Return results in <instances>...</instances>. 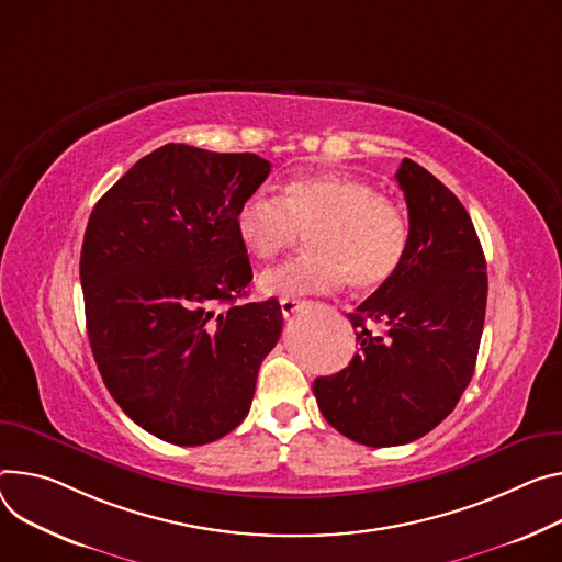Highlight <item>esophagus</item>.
Masks as SVG:
<instances>
[{
  "instance_id": "obj_1",
  "label": "esophagus",
  "mask_w": 562,
  "mask_h": 562,
  "mask_svg": "<svg viewBox=\"0 0 562 562\" xmlns=\"http://www.w3.org/2000/svg\"><path fill=\"white\" fill-rule=\"evenodd\" d=\"M280 310H282V316H284V318H291V316L300 310V300H295V297H282V300H280Z\"/></svg>"
}]
</instances>
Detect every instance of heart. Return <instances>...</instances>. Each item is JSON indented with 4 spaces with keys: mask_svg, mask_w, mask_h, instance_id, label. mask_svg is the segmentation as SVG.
<instances>
[{
    "mask_svg": "<svg viewBox=\"0 0 562 562\" xmlns=\"http://www.w3.org/2000/svg\"><path fill=\"white\" fill-rule=\"evenodd\" d=\"M241 248L255 260H273L297 233L310 235L312 255L269 269L258 286L267 295L329 293L349 280L374 291L401 269L411 226L396 203L363 179L314 172L289 179L280 199L248 194L233 217Z\"/></svg>",
    "mask_w": 562,
    "mask_h": 562,
    "instance_id": "heart-1",
    "label": "heart"
}]
</instances>
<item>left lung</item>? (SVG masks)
<instances>
[{
  "mask_svg": "<svg viewBox=\"0 0 562 562\" xmlns=\"http://www.w3.org/2000/svg\"><path fill=\"white\" fill-rule=\"evenodd\" d=\"M411 244L396 276L347 314L356 353L314 381L323 417L363 446L411 443L452 411L475 372L486 314V260L467 209L437 177L396 170Z\"/></svg>",
  "mask_w": 562,
  "mask_h": 562,
  "instance_id": "left-lung-1",
  "label": "left lung"
}]
</instances>
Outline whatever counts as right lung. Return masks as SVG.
Returning a JSON list of instances; mask_svg holds the SVG:
<instances>
[{
    "mask_svg": "<svg viewBox=\"0 0 562 562\" xmlns=\"http://www.w3.org/2000/svg\"><path fill=\"white\" fill-rule=\"evenodd\" d=\"M271 164L168 143L136 161L91 211L80 282L93 359L121 411L177 446L235 430L280 302L237 304L252 280L233 217Z\"/></svg>",
    "mask_w": 562,
    "mask_h": 562,
    "instance_id": "1",
    "label": "right lung"
}]
</instances>
